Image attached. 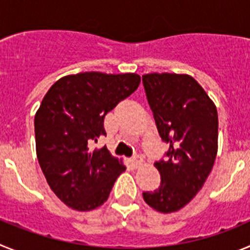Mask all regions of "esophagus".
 Instances as JSON below:
<instances>
[{"mask_svg": "<svg viewBox=\"0 0 250 250\" xmlns=\"http://www.w3.org/2000/svg\"><path fill=\"white\" fill-rule=\"evenodd\" d=\"M131 163H132V165H134V167H141V165H143L144 160H143V158H141V156L135 155L134 158L131 159Z\"/></svg>", "mask_w": 250, "mask_h": 250, "instance_id": "obj_1", "label": "esophagus"}]
</instances>
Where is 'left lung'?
Returning <instances> with one entry per match:
<instances>
[{
  "label": "left lung",
  "instance_id": "left-lung-1",
  "mask_svg": "<svg viewBox=\"0 0 250 250\" xmlns=\"http://www.w3.org/2000/svg\"><path fill=\"white\" fill-rule=\"evenodd\" d=\"M145 94L161 140L169 144L155 163L160 187L144 191L160 213L182 209L202 189L218 151V112L202 86L189 75L147 74Z\"/></svg>",
  "mask_w": 250,
  "mask_h": 250
}]
</instances>
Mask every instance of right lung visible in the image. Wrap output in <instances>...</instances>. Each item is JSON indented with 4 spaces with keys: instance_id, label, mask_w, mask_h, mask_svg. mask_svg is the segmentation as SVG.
<instances>
[{
    "instance_id": "right-lung-1",
    "label": "right lung",
    "mask_w": 250,
    "mask_h": 250,
    "mask_svg": "<svg viewBox=\"0 0 250 250\" xmlns=\"http://www.w3.org/2000/svg\"><path fill=\"white\" fill-rule=\"evenodd\" d=\"M136 74L81 72L51 86L35 115L40 167L61 202L87 211L107 200L115 180L125 170L106 146L90 144L105 135L104 119L138 89Z\"/></svg>"
}]
</instances>
